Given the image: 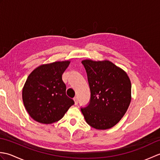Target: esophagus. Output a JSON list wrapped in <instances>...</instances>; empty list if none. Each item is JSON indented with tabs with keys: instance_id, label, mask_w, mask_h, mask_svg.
<instances>
[{
	"instance_id": "34e87169",
	"label": "esophagus",
	"mask_w": 160,
	"mask_h": 160,
	"mask_svg": "<svg viewBox=\"0 0 160 160\" xmlns=\"http://www.w3.org/2000/svg\"><path fill=\"white\" fill-rule=\"evenodd\" d=\"M73 100L75 102V104H78V97H75L73 98Z\"/></svg>"
}]
</instances>
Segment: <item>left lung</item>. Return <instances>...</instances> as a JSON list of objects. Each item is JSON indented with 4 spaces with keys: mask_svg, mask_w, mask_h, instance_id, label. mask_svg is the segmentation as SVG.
<instances>
[{
    "mask_svg": "<svg viewBox=\"0 0 160 160\" xmlns=\"http://www.w3.org/2000/svg\"><path fill=\"white\" fill-rule=\"evenodd\" d=\"M91 98L81 108L87 123L96 129H108L116 124L127 112L131 100L128 76L109 61L85 60Z\"/></svg>",
    "mask_w": 160,
    "mask_h": 160,
    "instance_id": "left-lung-1",
    "label": "left lung"
}]
</instances>
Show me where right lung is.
<instances>
[{
    "instance_id": "right-lung-1",
    "label": "right lung",
    "mask_w": 160,
    "mask_h": 160,
    "mask_svg": "<svg viewBox=\"0 0 160 160\" xmlns=\"http://www.w3.org/2000/svg\"><path fill=\"white\" fill-rule=\"evenodd\" d=\"M69 61L44 64L30 73L22 89V100L33 120L42 124L60 120L74 104L66 95L62 76Z\"/></svg>"
}]
</instances>
